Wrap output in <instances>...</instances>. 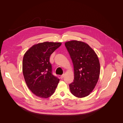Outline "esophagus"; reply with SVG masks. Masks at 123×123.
I'll list each match as a JSON object with an SVG mask.
<instances>
[{
	"label": "esophagus",
	"instance_id": "1",
	"mask_svg": "<svg viewBox=\"0 0 123 123\" xmlns=\"http://www.w3.org/2000/svg\"><path fill=\"white\" fill-rule=\"evenodd\" d=\"M64 76H65L64 74H62V75L61 76V79H63V78L64 77Z\"/></svg>",
	"mask_w": 123,
	"mask_h": 123
}]
</instances>
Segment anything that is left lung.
I'll use <instances>...</instances> for the list:
<instances>
[{
	"label": "left lung",
	"mask_w": 123,
	"mask_h": 123,
	"mask_svg": "<svg viewBox=\"0 0 123 123\" xmlns=\"http://www.w3.org/2000/svg\"><path fill=\"white\" fill-rule=\"evenodd\" d=\"M74 66V78L69 85L71 93L77 98L89 95L97 84L100 74L98 58L86 43L77 40L65 43Z\"/></svg>",
	"instance_id": "obj_1"
}]
</instances>
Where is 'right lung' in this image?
Segmentation results:
<instances>
[{
  "mask_svg": "<svg viewBox=\"0 0 123 123\" xmlns=\"http://www.w3.org/2000/svg\"><path fill=\"white\" fill-rule=\"evenodd\" d=\"M61 44V43H39L33 45L24 55V79L29 89L38 97H50L57 86L59 80L52 73L50 57Z\"/></svg>",
  "mask_w": 123,
  "mask_h": 123,
  "instance_id": "add662e5",
  "label": "right lung"
}]
</instances>
